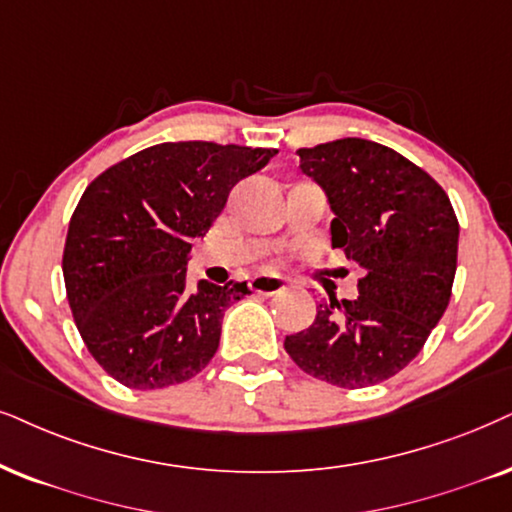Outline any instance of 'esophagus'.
I'll use <instances>...</instances> for the list:
<instances>
[{
    "label": "esophagus",
    "mask_w": 512,
    "mask_h": 512,
    "mask_svg": "<svg viewBox=\"0 0 512 512\" xmlns=\"http://www.w3.org/2000/svg\"><path fill=\"white\" fill-rule=\"evenodd\" d=\"M250 288L255 290L257 295H276L281 290H286V281L276 274H257L250 278Z\"/></svg>",
    "instance_id": "obj_1"
}]
</instances>
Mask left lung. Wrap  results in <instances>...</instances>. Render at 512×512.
Wrapping results in <instances>:
<instances>
[{"label":"left lung","mask_w":512,"mask_h":512,"mask_svg":"<svg viewBox=\"0 0 512 512\" xmlns=\"http://www.w3.org/2000/svg\"><path fill=\"white\" fill-rule=\"evenodd\" d=\"M300 170L326 193L331 243L364 269L357 300H321L309 328L286 335L304 373L357 390L409 366L451 300L458 219L442 186L368 139L300 148Z\"/></svg>","instance_id":"1"}]
</instances>
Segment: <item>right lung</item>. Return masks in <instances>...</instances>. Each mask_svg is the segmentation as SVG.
<instances>
[{
	"label": "right lung",
	"instance_id": "add662e5",
	"mask_svg": "<svg viewBox=\"0 0 512 512\" xmlns=\"http://www.w3.org/2000/svg\"><path fill=\"white\" fill-rule=\"evenodd\" d=\"M276 148L167 141L99 174L70 217L63 278L77 331L132 390L184 383L215 357L224 312L248 283L186 286V262L229 191Z\"/></svg>",
	"mask_w": 512,
	"mask_h": 512
}]
</instances>
